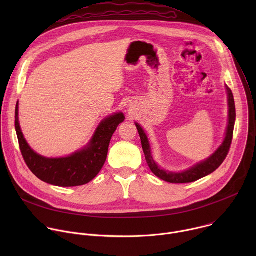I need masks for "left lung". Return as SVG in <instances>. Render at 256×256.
<instances>
[{"label":"left lung","mask_w":256,"mask_h":256,"mask_svg":"<svg viewBox=\"0 0 256 256\" xmlns=\"http://www.w3.org/2000/svg\"><path fill=\"white\" fill-rule=\"evenodd\" d=\"M225 87H226L227 98H228V124L226 128L224 140L220 144V147H218L208 158L194 164V166L190 167L186 170L174 172V171H169L161 168L154 160V157L152 155V150H151V144H150L147 134H146V132L140 126V124L134 122L140 138L142 147L146 157V161H147L151 171L157 177H159L164 181L170 182V184H190V182L196 181L212 173L214 170H216L221 166V164L226 159L230 149V146L233 138L235 120H236V109H235L233 93L227 85H225Z\"/></svg>","instance_id":"left-lung-1"}]
</instances>
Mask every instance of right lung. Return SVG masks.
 Here are the masks:
<instances>
[{
  "label": "right lung",
  "mask_w": 256,
  "mask_h": 256,
  "mask_svg": "<svg viewBox=\"0 0 256 256\" xmlns=\"http://www.w3.org/2000/svg\"><path fill=\"white\" fill-rule=\"evenodd\" d=\"M124 120L122 112L106 116L84 148L66 157L48 158L32 150L25 140L19 124V102L15 110V128L28 168L46 184L62 188L84 186L97 176L106 161L112 136Z\"/></svg>",
  "instance_id": "obj_1"
}]
</instances>
